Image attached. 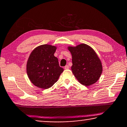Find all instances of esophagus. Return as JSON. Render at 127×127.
Returning <instances> with one entry per match:
<instances>
[{"mask_svg": "<svg viewBox=\"0 0 127 127\" xmlns=\"http://www.w3.org/2000/svg\"><path fill=\"white\" fill-rule=\"evenodd\" d=\"M69 68V67L68 65H65V66H64V69H68Z\"/></svg>", "mask_w": 127, "mask_h": 127, "instance_id": "obj_1", "label": "esophagus"}]
</instances>
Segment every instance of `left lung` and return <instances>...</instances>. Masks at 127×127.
Returning <instances> with one entry per match:
<instances>
[{"mask_svg": "<svg viewBox=\"0 0 127 127\" xmlns=\"http://www.w3.org/2000/svg\"><path fill=\"white\" fill-rule=\"evenodd\" d=\"M68 49L72 56V72L79 83L89 86L97 81L102 72V65L93 48L81 43L69 46Z\"/></svg>", "mask_w": 127, "mask_h": 127, "instance_id": "1", "label": "left lung"}]
</instances>
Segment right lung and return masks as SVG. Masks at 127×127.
Segmentation results:
<instances>
[{
    "label": "right lung",
    "mask_w": 127,
    "mask_h": 127,
    "mask_svg": "<svg viewBox=\"0 0 127 127\" xmlns=\"http://www.w3.org/2000/svg\"><path fill=\"white\" fill-rule=\"evenodd\" d=\"M56 49V46L42 44L32 51L27 62L26 71L34 86L43 89L51 88L63 73L64 69L54 56Z\"/></svg>",
    "instance_id": "obj_1"
}]
</instances>
